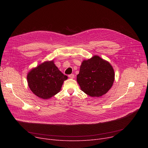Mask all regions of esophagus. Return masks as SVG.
Masks as SVG:
<instances>
[{
    "label": "esophagus",
    "mask_w": 148,
    "mask_h": 148,
    "mask_svg": "<svg viewBox=\"0 0 148 148\" xmlns=\"http://www.w3.org/2000/svg\"><path fill=\"white\" fill-rule=\"evenodd\" d=\"M68 77H69V79H74V74H70V75H68Z\"/></svg>",
    "instance_id": "obj_1"
}]
</instances>
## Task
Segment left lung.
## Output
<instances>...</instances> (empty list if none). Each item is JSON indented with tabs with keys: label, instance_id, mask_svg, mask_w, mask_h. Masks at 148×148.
Returning a JSON list of instances; mask_svg holds the SVG:
<instances>
[{
	"label": "left lung",
	"instance_id": "left-lung-1",
	"mask_svg": "<svg viewBox=\"0 0 148 148\" xmlns=\"http://www.w3.org/2000/svg\"><path fill=\"white\" fill-rule=\"evenodd\" d=\"M114 80V72L108 61L95 55L83 60L77 75L81 90L92 97H100L110 89Z\"/></svg>",
	"mask_w": 148,
	"mask_h": 148
}]
</instances>
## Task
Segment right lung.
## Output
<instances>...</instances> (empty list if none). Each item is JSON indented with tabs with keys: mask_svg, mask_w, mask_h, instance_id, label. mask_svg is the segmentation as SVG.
Instances as JSON below:
<instances>
[{
	"mask_svg": "<svg viewBox=\"0 0 148 148\" xmlns=\"http://www.w3.org/2000/svg\"><path fill=\"white\" fill-rule=\"evenodd\" d=\"M68 77L62 73L54 60L45 61L31 69L27 75L28 86L34 94L43 99H49L61 90Z\"/></svg>",
	"mask_w": 148,
	"mask_h": 148,
	"instance_id": "obj_1",
	"label": "right lung"
}]
</instances>
